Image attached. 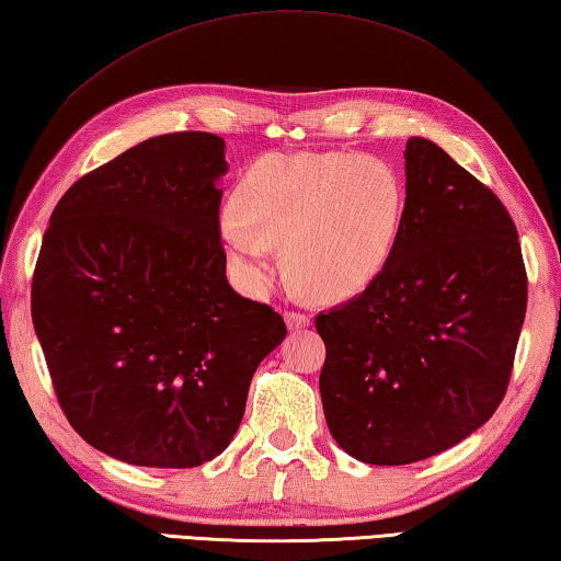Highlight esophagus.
<instances>
[{"label":"esophagus","instance_id":"esophagus-1","mask_svg":"<svg viewBox=\"0 0 561 561\" xmlns=\"http://www.w3.org/2000/svg\"><path fill=\"white\" fill-rule=\"evenodd\" d=\"M284 321H287L289 331H299V329H309L311 316L299 313V311H287V313H284Z\"/></svg>","mask_w":561,"mask_h":561}]
</instances>
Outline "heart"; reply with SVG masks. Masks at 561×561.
Listing matches in <instances>:
<instances>
[{"label": "heart", "mask_w": 561, "mask_h": 561, "mask_svg": "<svg viewBox=\"0 0 561 561\" xmlns=\"http://www.w3.org/2000/svg\"><path fill=\"white\" fill-rule=\"evenodd\" d=\"M404 181L390 161L348 151L267 154L240 179L220 242L242 287L260 294L284 245L291 279L321 301L360 297L400 245Z\"/></svg>", "instance_id": "b5f03b06"}]
</instances>
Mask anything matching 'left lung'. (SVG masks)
<instances>
[{"mask_svg":"<svg viewBox=\"0 0 561 561\" xmlns=\"http://www.w3.org/2000/svg\"><path fill=\"white\" fill-rule=\"evenodd\" d=\"M400 245L360 297L316 316L325 424L363 463L404 466L491 420L527 309L517 230L501 198L442 147L410 137Z\"/></svg>","mask_w":561,"mask_h":561,"instance_id":"obj_1","label":"left lung"}]
</instances>
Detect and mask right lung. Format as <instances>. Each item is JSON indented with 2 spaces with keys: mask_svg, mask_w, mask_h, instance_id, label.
Wrapping results in <instances>:
<instances>
[{
  "mask_svg": "<svg viewBox=\"0 0 561 561\" xmlns=\"http://www.w3.org/2000/svg\"><path fill=\"white\" fill-rule=\"evenodd\" d=\"M226 141L151 137L50 213L32 319L68 422L112 458L193 468L228 449L257 365L287 335L226 277Z\"/></svg>",
  "mask_w": 561,
  "mask_h": 561,
  "instance_id": "obj_1",
  "label": "right lung"
}]
</instances>
